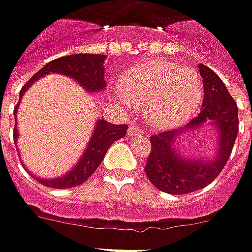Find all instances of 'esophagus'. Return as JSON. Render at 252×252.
<instances>
[{
    "mask_svg": "<svg viewBox=\"0 0 252 252\" xmlns=\"http://www.w3.org/2000/svg\"><path fill=\"white\" fill-rule=\"evenodd\" d=\"M141 134H142V131H141L138 126H129V128H128V135H129V136H136V135H141Z\"/></svg>",
    "mask_w": 252,
    "mask_h": 252,
    "instance_id": "obj_1",
    "label": "esophagus"
}]
</instances>
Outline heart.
I'll return each instance as SVG.
<instances>
[{
  "label": "heart",
  "mask_w": 252,
  "mask_h": 252,
  "mask_svg": "<svg viewBox=\"0 0 252 252\" xmlns=\"http://www.w3.org/2000/svg\"><path fill=\"white\" fill-rule=\"evenodd\" d=\"M204 85L191 68L169 61H151L126 72L120 99L143 110L149 126L167 129L183 124L198 109Z\"/></svg>",
  "instance_id": "1"
}]
</instances>
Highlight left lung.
<instances>
[{"instance_id": "left-lung-1", "label": "left lung", "mask_w": 252, "mask_h": 252, "mask_svg": "<svg viewBox=\"0 0 252 252\" xmlns=\"http://www.w3.org/2000/svg\"><path fill=\"white\" fill-rule=\"evenodd\" d=\"M199 74L204 81V103L199 114L181 129L163 131L151 136L152 149L145 173L158 189L173 195L189 194L211 184L226 166L239 134V109L223 81L204 64H199ZM206 121L218 128L217 156L208 162L186 159L174 148L175 138L181 132L202 126Z\"/></svg>"}]
</instances>
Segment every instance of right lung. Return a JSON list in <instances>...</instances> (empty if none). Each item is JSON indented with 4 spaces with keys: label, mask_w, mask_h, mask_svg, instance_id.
Returning <instances> with one entry per match:
<instances>
[{
    "label": "right lung",
    "mask_w": 252,
    "mask_h": 252,
    "mask_svg": "<svg viewBox=\"0 0 252 252\" xmlns=\"http://www.w3.org/2000/svg\"><path fill=\"white\" fill-rule=\"evenodd\" d=\"M104 60H106V56H103V54H72V56L60 57L57 60H53L26 82V85L23 86L22 91L19 93V101L25 94V92L28 91L39 78L51 74V72L66 75V76L72 78L88 92L104 91V88H106L104 66H103ZM19 101L13 110L15 116L18 113ZM126 128L128 126L126 124L116 126V124L107 123L106 120L96 121L94 131H93L91 141L86 146V151L83 152L81 160L75 164L74 169L63 177L50 178V180H43L39 177L34 178L43 186L50 187V188L63 189V188L81 186L99 167V164L104 159V155L111 146V143L126 136ZM16 139H18V128L15 126V129H13L15 143H16Z\"/></svg>",
    "instance_id": "obj_1"
}]
</instances>
